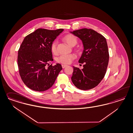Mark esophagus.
I'll return each mask as SVG.
<instances>
[{
  "instance_id": "1",
  "label": "esophagus",
  "mask_w": 133,
  "mask_h": 133,
  "mask_svg": "<svg viewBox=\"0 0 133 133\" xmlns=\"http://www.w3.org/2000/svg\"><path fill=\"white\" fill-rule=\"evenodd\" d=\"M66 66H67V65H65V64H62V66L63 69H64Z\"/></svg>"
}]
</instances>
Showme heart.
<instances>
[{"mask_svg":"<svg viewBox=\"0 0 133 133\" xmlns=\"http://www.w3.org/2000/svg\"><path fill=\"white\" fill-rule=\"evenodd\" d=\"M65 41L71 46H75L77 43V38L73 35H67L64 37ZM58 41H54L51 44V50L52 52L56 54L58 52L57 50ZM76 56L74 54H63L57 58V61L58 62L63 64H69L73 60L75 59Z\"/></svg>","mask_w":133,"mask_h":133,"instance_id":"b5f03b06","label":"heart"}]
</instances>
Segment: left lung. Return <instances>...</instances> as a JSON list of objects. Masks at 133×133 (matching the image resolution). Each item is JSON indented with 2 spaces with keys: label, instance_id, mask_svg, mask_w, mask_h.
<instances>
[{
  "label": "left lung",
  "instance_id": "8db88e82",
  "mask_svg": "<svg viewBox=\"0 0 133 133\" xmlns=\"http://www.w3.org/2000/svg\"><path fill=\"white\" fill-rule=\"evenodd\" d=\"M81 39L84 50L79 63L83 69L73 67L71 80L82 90L94 88L102 81L107 71L109 54L106 39L95 31L87 28L70 32Z\"/></svg>",
  "mask_w": 133,
  "mask_h": 133
}]
</instances>
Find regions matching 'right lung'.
Instances as JSON below:
<instances>
[{
	"label": "right lung",
	"instance_id": "1",
	"mask_svg": "<svg viewBox=\"0 0 133 133\" xmlns=\"http://www.w3.org/2000/svg\"><path fill=\"white\" fill-rule=\"evenodd\" d=\"M64 29L39 28L26 36L18 51L17 64L22 81L31 90L43 91L50 88L62 69L61 64H49L52 43Z\"/></svg>",
	"mask_w": 133,
	"mask_h": 133
}]
</instances>
